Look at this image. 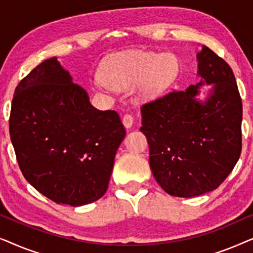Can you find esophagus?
<instances>
[{
  "label": "esophagus",
  "mask_w": 253,
  "mask_h": 253,
  "mask_svg": "<svg viewBox=\"0 0 253 253\" xmlns=\"http://www.w3.org/2000/svg\"><path fill=\"white\" fill-rule=\"evenodd\" d=\"M122 122H123V126L126 127H131L133 123V116L130 115V114H124L122 117Z\"/></svg>",
  "instance_id": "obj_1"
}]
</instances>
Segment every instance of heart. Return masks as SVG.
<instances>
[{
    "label": "heart",
    "instance_id": "1",
    "mask_svg": "<svg viewBox=\"0 0 253 253\" xmlns=\"http://www.w3.org/2000/svg\"><path fill=\"white\" fill-rule=\"evenodd\" d=\"M178 60L171 53L130 50L110 58L101 69L98 87L101 89L129 88L137 84L143 99H153L174 82Z\"/></svg>",
    "mask_w": 253,
    "mask_h": 253
}]
</instances>
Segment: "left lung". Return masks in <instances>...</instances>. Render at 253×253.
Masks as SVG:
<instances>
[{
	"instance_id": "8db88e82",
	"label": "left lung",
	"mask_w": 253,
	"mask_h": 253,
	"mask_svg": "<svg viewBox=\"0 0 253 253\" xmlns=\"http://www.w3.org/2000/svg\"><path fill=\"white\" fill-rule=\"evenodd\" d=\"M197 58L198 84L141 106L152 172L168 195L183 198L219 188L242 151L243 108L234 72L206 46ZM204 82L213 88L202 103L195 96Z\"/></svg>"
}]
</instances>
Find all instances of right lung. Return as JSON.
Returning a JSON list of instances; mask_svg holds the SVG:
<instances>
[{
    "instance_id": "obj_1",
    "label": "right lung",
    "mask_w": 253,
    "mask_h": 253,
    "mask_svg": "<svg viewBox=\"0 0 253 253\" xmlns=\"http://www.w3.org/2000/svg\"><path fill=\"white\" fill-rule=\"evenodd\" d=\"M9 130L26 181L56 204L74 207L105 195L126 137L119 114L93 107L56 57L17 85Z\"/></svg>"
}]
</instances>
